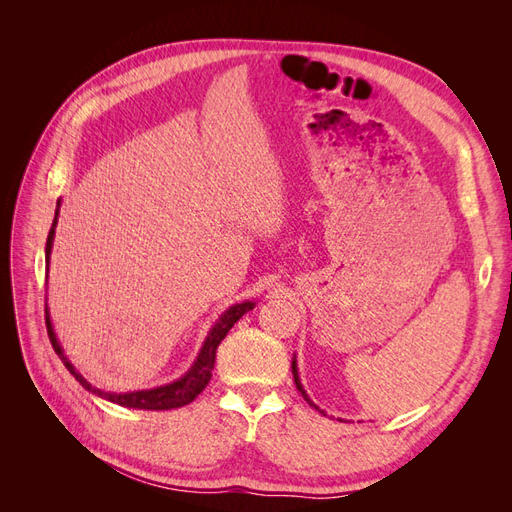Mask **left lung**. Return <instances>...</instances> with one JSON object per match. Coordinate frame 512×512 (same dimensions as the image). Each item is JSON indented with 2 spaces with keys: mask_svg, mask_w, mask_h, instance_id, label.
<instances>
[{
  "mask_svg": "<svg viewBox=\"0 0 512 512\" xmlns=\"http://www.w3.org/2000/svg\"><path fill=\"white\" fill-rule=\"evenodd\" d=\"M292 376H294V384H297V389H299V393L303 395V399L307 401V404H309V406H312V408H316L318 412H322V410H320V408H318V406L314 404V401L307 397V393H305V389H303V384H301V378H299V369H297V361H292ZM322 414H324V412H322Z\"/></svg>",
  "mask_w": 512,
  "mask_h": 512,
  "instance_id": "8db88e82",
  "label": "left lung"
}]
</instances>
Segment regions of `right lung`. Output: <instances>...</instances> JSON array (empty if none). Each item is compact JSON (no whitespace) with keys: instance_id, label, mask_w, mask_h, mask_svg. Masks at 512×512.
Listing matches in <instances>:
<instances>
[{"instance_id":"add662e5","label":"right lung","mask_w":512,"mask_h":512,"mask_svg":"<svg viewBox=\"0 0 512 512\" xmlns=\"http://www.w3.org/2000/svg\"><path fill=\"white\" fill-rule=\"evenodd\" d=\"M57 207H59V200H57ZM57 215L59 209L55 211V220L53 226L49 230V239H46V262L51 258V247H53V237H55V226H57ZM254 301H245V303H237L228 307L226 312L220 316V320L213 324V329L209 331L207 339L203 348H200L198 356L194 365L185 371V376H181L179 380L158 386V389H149V391H134V393H106L102 389H96V386H91L79 371L74 369V365L68 361V356L64 354V348L59 346L55 331H53V324L49 318V307H46V331H49V339L53 344V350L57 352V356L61 359V363L66 365V369L70 374L83 384V389H87L89 393H94L98 397H104L108 401H113V404L119 406H126V408H138V410H173V408H181V406H188L190 401H194L198 397V393H203L205 386L211 380V369L215 365V352H218V346L222 344V339L226 337V333L232 329V324H235L243 314L250 312L254 309Z\"/></svg>"}]
</instances>
